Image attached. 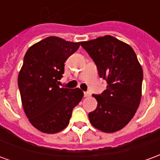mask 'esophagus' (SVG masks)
<instances>
[{"instance_id":"34e87169","label":"esophagus","mask_w":160,"mask_h":160,"mask_svg":"<svg viewBox=\"0 0 160 160\" xmlns=\"http://www.w3.org/2000/svg\"><path fill=\"white\" fill-rule=\"evenodd\" d=\"M90 96V92H84V97H89Z\"/></svg>"}]
</instances>
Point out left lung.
Returning a JSON list of instances; mask_svg holds the SVG:
<instances>
[{
  "label": "left lung",
  "instance_id": "left-lung-1",
  "mask_svg": "<svg viewBox=\"0 0 160 160\" xmlns=\"http://www.w3.org/2000/svg\"><path fill=\"white\" fill-rule=\"evenodd\" d=\"M80 45L108 83L102 93L92 94L98 106L88 115L91 123L105 133L120 130L133 118L141 102L143 71L137 56L128 44L112 36L80 42Z\"/></svg>",
  "mask_w": 160,
  "mask_h": 160
}]
</instances>
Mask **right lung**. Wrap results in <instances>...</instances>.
Here are the masks:
<instances>
[{
    "label": "right lung",
    "instance_id": "add662e5",
    "mask_svg": "<svg viewBox=\"0 0 160 160\" xmlns=\"http://www.w3.org/2000/svg\"><path fill=\"white\" fill-rule=\"evenodd\" d=\"M80 42L49 37L26 51L18 77L20 97L26 117L37 129L47 134L60 132L68 125L73 109L83 92L58 86L64 62L79 49Z\"/></svg>",
    "mask_w": 160,
    "mask_h": 160
}]
</instances>
